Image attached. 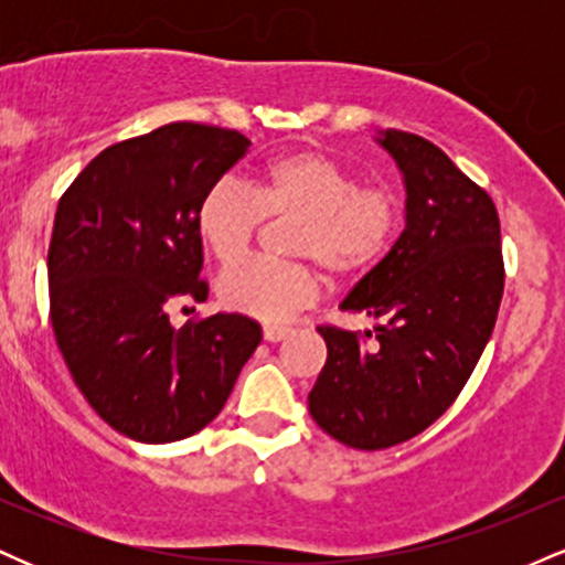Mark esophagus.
<instances>
[{
  "label": "esophagus",
  "mask_w": 565,
  "mask_h": 565,
  "mask_svg": "<svg viewBox=\"0 0 565 565\" xmlns=\"http://www.w3.org/2000/svg\"><path fill=\"white\" fill-rule=\"evenodd\" d=\"M289 334H291L289 327H274V323H265L263 327V337L268 342H281V340H287Z\"/></svg>",
  "instance_id": "esophagus-1"
}]
</instances>
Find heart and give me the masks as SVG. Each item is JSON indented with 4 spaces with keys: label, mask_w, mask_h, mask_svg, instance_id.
I'll return each mask as SVG.
<instances>
[{
    "label": "heart",
    "mask_w": 565,
    "mask_h": 565,
    "mask_svg": "<svg viewBox=\"0 0 565 565\" xmlns=\"http://www.w3.org/2000/svg\"><path fill=\"white\" fill-rule=\"evenodd\" d=\"M404 201L387 183H359V174L323 153L300 151L265 164L255 185L225 178L201 199L196 228L220 263L242 257L265 217H295L287 252L300 260L233 263L217 276V297L236 313L287 321L319 300L321 274L364 276L393 249ZM317 264L313 266L312 263Z\"/></svg>",
    "instance_id": "heart-1"
}]
</instances>
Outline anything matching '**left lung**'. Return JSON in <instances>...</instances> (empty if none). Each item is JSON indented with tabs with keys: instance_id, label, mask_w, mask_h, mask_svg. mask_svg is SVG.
<instances>
[{
	"instance_id": "8db88e82",
	"label": "left lung",
	"mask_w": 565,
	"mask_h": 565,
	"mask_svg": "<svg viewBox=\"0 0 565 565\" xmlns=\"http://www.w3.org/2000/svg\"><path fill=\"white\" fill-rule=\"evenodd\" d=\"M404 172L406 228L342 300L374 332L321 323L323 364L308 395L323 433L361 451L419 436L470 380L504 289L499 215L489 193L419 135L380 138Z\"/></svg>"
}]
</instances>
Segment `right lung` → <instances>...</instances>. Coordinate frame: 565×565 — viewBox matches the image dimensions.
I'll use <instances>...</instances> for the list:
<instances>
[{
    "label": "right lung",
    "instance_id": "right-lung-1",
    "mask_svg": "<svg viewBox=\"0 0 565 565\" xmlns=\"http://www.w3.org/2000/svg\"><path fill=\"white\" fill-rule=\"evenodd\" d=\"M249 146L236 129L172 121L97 153L57 204L47 252L57 348L89 406L140 444L210 425L263 340L242 313L170 323L174 305L210 295L199 206Z\"/></svg>",
    "mask_w": 565,
    "mask_h": 565
}]
</instances>
